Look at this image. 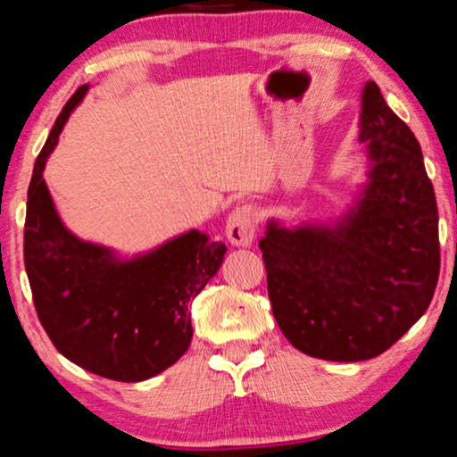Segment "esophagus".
I'll use <instances>...</instances> for the list:
<instances>
[{"instance_id": "1", "label": "esophagus", "mask_w": 457, "mask_h": 457, "mask_svg": "<svg viewBox=\"0 0 457 457\" xmlns=\"http://www.w3.org/2000/svg\"><path fill=\"white\" fill-rule=\"evenodd\" d=\"M255 224H258V216L252 205H241V208L233 210V214L227 220V237L235 247H252L255 241Z\"/></svg>"}]
</instances>
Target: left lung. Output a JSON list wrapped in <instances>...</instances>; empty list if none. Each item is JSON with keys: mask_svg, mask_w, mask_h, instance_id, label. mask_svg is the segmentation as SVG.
<instances>
[{"mask_svg": "<svg viewBox=\"0 0 457 457\" xmlns=\"http://www.w3.org/2000/svg\"><path fill=\"white\" fill-rule=\"evenodd\" d=\"M366 172L333 220L266 222L268 295L299 352L328 361L377 358L414 327L439 278V214L420 143L378 85L360 96Z\"/></svg>", "mask_w": 457, "mask_h": 457, "instance_id": "obj_1", "label": "left lung"}]
</instances>
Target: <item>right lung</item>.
<instances>
[{
    "mask_svg": "<svg viewBox=\"0 0 457 457\" xmlns=\"http://www.w3.org/2000/svg\"><path fill=\"white\" fill-rule=\"evenodd\" d=\"M89 85L60 112L29 185L24 268L39 320L55 349L97 377L141 383L191 345V303L220 270L227 247L191 228L122 255L85 241L62 220L43 170Z\"/></svg>",
    "mask_w": 457,
    "mask_h": 457,
    "instance_id": "add662e5",
    "label": "right lung"
}]
</instances>
